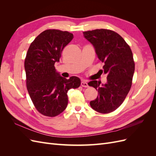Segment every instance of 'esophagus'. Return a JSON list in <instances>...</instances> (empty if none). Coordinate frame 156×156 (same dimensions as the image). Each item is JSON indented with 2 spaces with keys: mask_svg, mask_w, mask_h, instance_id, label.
<instances>
[{
  "mask_svg": "<svg viewBox=\"0 0 156 156\" xmlns=\"http://www.w3.org/2000/svg\"><path fill=\"white\" fill-rule=\"evenodd\" d=\"M81 86H82L83 87H86V88H87V87H89L88 84V83H87L86 81H82L81 83Z\"/></svg>",
  "mask_w": 156,
  "mask_h": 156,
  "instance_id": "esophagus-1",
  "label": "esophagus"
}]
</instances>
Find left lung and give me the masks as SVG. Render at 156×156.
Listing matches in <instances>:
<instances>
[{
  "instance_id": "left-lung-1",
  "label": "left lung",
  "mask_w": 156,
  "mask_h": 156,
  "mask_svg": "<svg viewBox=\"0 0 156 156\" xmlns=\"http://www.w3.org/2000/svg\"><path fill=\"white\" fill-rule=\"evenodd\" d=\"M83 36L104 62L103 72L107 74L105 84L98 81L88 83L99 92L90 104L97 112H111L121 105L131 88L135 72L133 53L122 37L112 30L96 29L83 32Z\"/></svg>"
}]
</instances>
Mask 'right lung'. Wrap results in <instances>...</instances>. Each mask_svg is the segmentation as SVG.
Returning <instances> with one entry per match:
<instances>
[{"instance_id": "right-lung-1", "label": "right lung", "mask_w": 156, "mask_h": 156, "mask_svg": "<svg viewBox=\"0 0 156 156\" xmlns=\"http://www.w3.org/2000/svg\"><path fill=\"white\" fill-rule=\"evenodd\" d=\"M73 38L72 33L46 30L37 36L28 49L25 60L27 87L36 109L43 115L53 117L67 107V92L81 85L77 77L66 79L56 70L61 53Z\"/></svg>"}]
</instances>
